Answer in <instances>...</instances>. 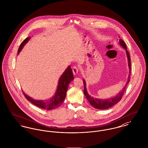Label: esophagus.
Segmentation results:
<instances>
[{"label": "esophagus", "instance_id": "34e87169", "mask_svg": "<svg viewBox=\"0 0 148 148\" xmlns=\"http://www.w3.org/2000/svg\"><path fill=\"white\" fill-rule=\"evenodd\" d=\"M72 71H73V73L74 75H76L79 72V69L76 66H73L72 67Z\"/></svg>", "mask_w": 148, "mask_h": 148}]
</instances>
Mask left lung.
<instances>
[{"label":"left lung","instance_id":"obj_1","mask_svg":"<svg viewBox=\"0 0 148 148\" xmlns=\"http://www.w3.org/2000/svg\"><path fill=\"white\" fill-rule=\"evenodd\" d=\"M119 44L126 51L127 58V62H128V69H129V75L128 76V79L127 82L126 83L125 86L123 88V89L121 90V91L116 94V96L112 97L111 98H108L107 99H100L97 98H94L93 97H91L90 95L87 91L86 89V83L85 80L84 79V95L86 97V98L89 101V103L95 108L98 109H107L115 105L118 103L122 99V97L124 94V92L126 90V88L127 86V85L128 84L129 81H130V75L131 73V61H130V57L129 53L127 50V47L125 44V42L122 39L119 40Z\"/></svg>","mask_w":148,"mask_h":148}]
</instances>
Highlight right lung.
Listing matches in <instances>:
<instances>
[{
    "instance_id": "obj_1",
    "label": "right lung",
    "mask_w": 148,
    "mask_h": 148,
    "mask_svg": "<svg viewBox=\"0 0 148 148\" xmlns=\"http://www.w3.org/2000/svg\"><path fill=\"white\" fill-rule=\"evenodd\" d=\"M31 37L27 38L24 40L23 41L21 44L20 47L18 50V54H19L21 51L22 50L24 46L26 43L29 42ZM74 77L72 72V70L71 69L70 66L64 71L61 76L59 77L57 88L56 91L53 96L50 98L46 100H36L30 97L23 91V95L25 98L29 101H31L33 104L36 106L45 110H52L59 107L64 99L67 95V91L68 90L69 83L73 80Z\"/></svg>"
}]
</instances>
